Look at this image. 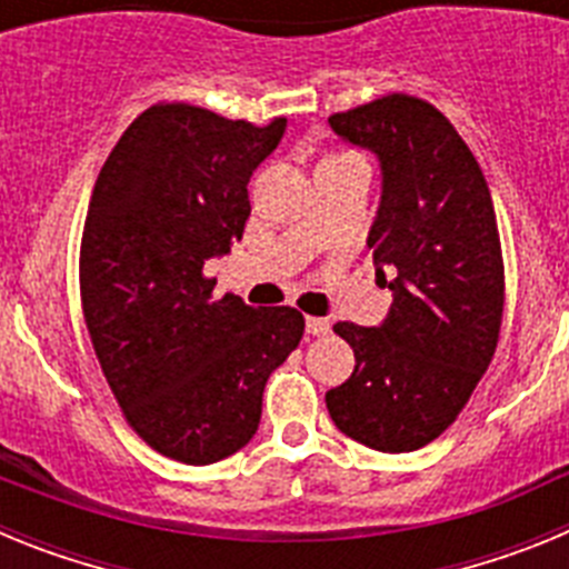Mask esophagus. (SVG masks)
Returning a JSON list of instances; mask_svg holds the SVG:
<instances>
[{
  "label": "esophagus",
  "mask_w": 569,
  "mask_h": 569,
  "mask_svg": "<svg viewBox=\"0 0 569 569\" xmlns=\"http://www.w3.org/2000/svg\"><path fill=\"white\" fill-rule=\"evenodd\" d=\"M305 328H308L310 336H328L330 333V321L328 319H319V316H308V321H305Z\"/></svg>",
  "instance_id": "obj_1"
}]
</instances>
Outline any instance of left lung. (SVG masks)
<instances>
[{"instance_id":"left-lung-1","label":"left lung","mask_w":569,"mask_h":569,"mask_svg":"<svg viewBox=\"0 0 569 569\" xmlns=\"http://www.w3.org/2000/svg\"><path fill=\"white\" fill-rule=\"evenodd\" d=\"M328 122L379 159L381 199L367 248L393 305L379 328L333 325L356 367L325 401L345 436L410 453L453 425L499 345L496 210L476 156L425 99L390 93Z\"/></svg>"}]
</instances>
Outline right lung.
I'll return each mask as SVG.
<instances>
[{
    "label": "right lung",
    "instance_id": "add662e5",
    "mask_svg": "<svg viewBox=\"0 0 569 569\" xmlns=\"http://www.w3.org/2000/svg\"><path fill=\"white\" fill-rule=\"evenodd\" d=\"M288 119L264 128L193 104H153L99 170L79 256L84 325L124 419L156 453L213 465L259 430L270 373L305 316L213 301L204 261L250 216L248 182Z\"/></svg>",
    "mask_w": 569,
    "mask_h": 569
}]
</instances>
